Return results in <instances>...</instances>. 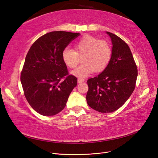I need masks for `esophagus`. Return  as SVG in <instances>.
<instances>
[{"instance_id": "34e87169", "label": "esophagus", "mask_w": 158, "mask_h": 158, "mask_svg": "<svg viewBox=\"0 0 158 158\" xmlns=\"http://www.w3.org/2000/svg\"><path fill=\"white\" fill-rule=\"evenodd\" d=\"M84 79H83V78H78V83H79V84H80V83H82L83 82H84Z\"/></svg>"}]
</instances>
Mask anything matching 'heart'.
<instances>
[{"mask_svg":"<svg viewBox=\"0 0 158 158\" xmlns=\"http://www.w3.org/2000/svg\"><path fill=\"white\" fill-rule=\"evenodd\" d=\"M112 56L111 47L108 42L99 38L85 35L75 43L74 50L65 48L62 52V60L70 69L78 65L82 57V65L72 72L80 78L87 77L94 71L100 73L107 68Z\"/></svg>","mask_w":158,"mask_h":158,"instance_id":"obj_1","label":"heart"}]
</instances>
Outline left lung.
<instances>
[{
  "mask_svg": "<svg viewBox=\"0 0 158 158\" xmlns=\"http://www.w3.org/2000/svg\"><path fill=\"white\" fill-rule=\"evenodd\" d=\"M112 41V56L101 74L89 78L86 100L100 113H112L123 106L135 90L138 70L128 45L120 37L107 31Z\"/></svg>",
  "mask_w": 158,
  "mask_h": 158,
  "instance_id": "left-lung-1",
  "label": "left lung"
}]
</instances>
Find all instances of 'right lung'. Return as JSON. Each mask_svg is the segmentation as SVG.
I'll use <instances>...</instances> for the list:
<instances>
[{"instance_id":"obj_1","label":"right lung","mask_w":158,"mask_h":158,"mask_svg":"<svg viewBox=\"0 0 158 158\" xmlns=\"http://www.w3.org/2000/svg\"><path fill=\"white\" fill-rule=\"evenodd\" d=\"M80 35L63 31L47 33L38 38L27 52L21 83L27 102L42 115L60 112L77 85V78L69 74L62 60V52Z\"/></svg>"}]
</instances>
